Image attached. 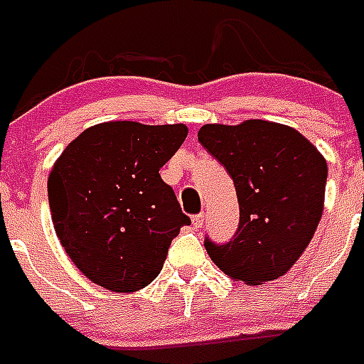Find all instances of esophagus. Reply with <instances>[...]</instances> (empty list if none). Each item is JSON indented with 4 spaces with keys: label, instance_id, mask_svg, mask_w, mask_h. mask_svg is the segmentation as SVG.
Returning a JSON list of instances; mask_svg holds the SVG:
<instances>
[{
    "label": "esophagus",
    "instance_id": "obj_1",
    "mask_svg": "<svg viewBox=\"0 0 364 364\" xmlns=\"http://www.w3.org/2000/svg\"><path fill=\"white\" fill-rule=\"evenodd\" d=\"M191 223H193V228L199 229L203 228V223H205V214L200 212V214H196V216L191 218Z\"/></svg>",
    "mask_w": 364,
    "mask_h": 364
}]
</instances>
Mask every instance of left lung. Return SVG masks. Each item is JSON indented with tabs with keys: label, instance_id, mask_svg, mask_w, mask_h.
<instances>
[{
	"label": "left lung",
	"instance_id": "left-lung-1",
	"mask_svg": "<svg viewBox=\"0 0 364 364\" xmlns=\"http://www.w3.org/2000/svg\"><path fill=\"white\" fill-rule=\"evenodd\" d=\"M199 142L228 168L240 208L228 244L205 240L222 272L248 286L280 278L306 250L323 214L327 161L306 136L284 124H206Z\"/></svg>",
	"mask_w": 364,
	"mask_h": 364
}]
</instances>
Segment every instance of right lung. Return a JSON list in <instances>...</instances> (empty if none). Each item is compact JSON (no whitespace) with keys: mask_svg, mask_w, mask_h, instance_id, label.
Instances as JSON below:
<instances>
[{"mask_svg":"<svg viewBox=\"0 0 364 364\" xmlns=\"http://www.w3.org/2000/svg\"><path fill=\"white\" fill-rule=\"evenodd\" d=\"M188 136L184 124L103 122L67 144L48 174L52 223L88 280L132 293L156 280L190 218L159 168Z\"/></svg>","mask_w":364,"mask_h":364,"instance_id":"add662e5","label":"right lung"}]
</instances>
